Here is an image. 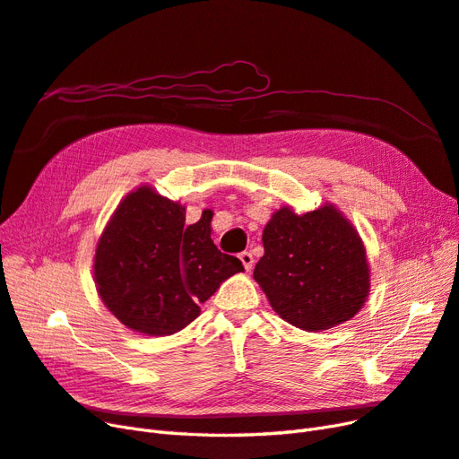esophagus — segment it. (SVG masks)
<instances>
[{
    "instance_id": "1",
    "label": "esophagus",
    "mask_w": 459,
    "mask_h": 459,
    "mask_svg": "<svg viewBox=\"0 0 459 459\" xmlns=\"http://www.w3.org/2000/svg\"><path fill=\"white\" fill-rule=\"evenodd\" d=\"M239 260L243 262V266H245V270L248 272V270H253V266H255V256L251 255V253H241L239 255Z\"/></svg>"
}]
</instances>
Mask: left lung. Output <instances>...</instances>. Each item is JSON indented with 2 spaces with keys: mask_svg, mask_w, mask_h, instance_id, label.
Returning <instances> with one entry per match:
<instances>
[{
  "mask_svg": "<svg viewBox=\"0 0 459 459\" xmlns=\"http://www.w3.org/2000/svg\"><path fill=\"white\" fill-rule=\"evenodd\" d=\"M255 280L290 325L325 331L354 317L369 293V266L358 231L335 206L307 214L283 206L262 233Z\"/></svg>",
  "mask_w": 459,
  "mask_h": 459,
  "instance_id": "8db88e82",
  "label": "left lung"
}]
</instances>
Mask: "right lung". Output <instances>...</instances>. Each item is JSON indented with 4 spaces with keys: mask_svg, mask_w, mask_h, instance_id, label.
<instances>
[{
    "mask_svg": "<svg viewBox=\"0 0 459 459\" xmlns=\"http://www.w3.org/2000/svg\"><path fill=\"white\" fill-rule=\"evenodd\" d=\"M211 212L186 224V206L142 186L124 197L95 248L97 293L117 319L164 337L189 325L221 281L243 272L211 239Z\"/></svg>",
    "mask_w": 459,
    "mask_h": 459,
    "instance_id": "1",
    "label": "right lung"
}]
</instances>
